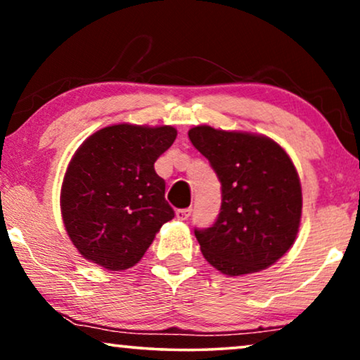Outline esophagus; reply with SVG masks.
Instances as JSON below:
<instances>
[{"mask_svg": "<svg viewBox=\"0 0 360 360\" xmlns=\"http://www.w3.org/2000/svg\"><path fill=\"white\" fill-rule=\"evenodd\" d=\"M191 217V209H179V210H176V219L178 220H187Z\"/></svg>", "mask_w": 360, "mask_h": 360, "instance_id": "34e87169", "label": "esophagus"}]
</instances>
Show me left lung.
<instances>
[{
    "label": "left lung",
    "mask_w": 360,
    "mask_h": 360,
    "mask_svg": "<svg viewBox=\"0 0 360 360\" xmlns=\"http://www.w3.org/2000/svg\"><path fill=\"white\" fill-rule=\"evenodd\" d=\"M189 139L221 182L219 217L209 229L194 230L202 255L226 276L272 266L300 226L302 187L292 160L264 135L199 125Z\"/></svg>",
    "instance_id": "left-lung-1"
}]
</instances>
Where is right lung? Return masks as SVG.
I'll return each instance as SVG.
<instances>
[{
  "label": "right lung",
  "instance_id": "right-lung-1",
  "mask_svg": "<svg viewBox=\"0 0 360 360\" xmlns=\"http://www.w3.org/2000/svg\"><path fill=\"white\" fill-rule=\"evenodd\" d=\"M174 127L117 124L83 141L65 174L60 205L79 255L108 271L135 266L174 210L155 161L173 145Z\"/></svg>",
  "mask_w": 360,
  "mask_h": 360
}]
</instances>
